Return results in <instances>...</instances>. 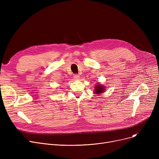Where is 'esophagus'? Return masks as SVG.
<instances>
[{"mask_svg": "<svg viewBox=\"0 0 159 159\" xmlns=\"http://www.w3.org/2000/svg\"><path fill=\"white\" fill-rule=\"evenodd\" d=\"M73 77H74V79H75V80H79L80 78V76L78 74H75Z\"/></svg>", "mask_w": 159, "mask_h": 159, "instance_id": "34e87169", "label": "esophagus"}]
</instances>
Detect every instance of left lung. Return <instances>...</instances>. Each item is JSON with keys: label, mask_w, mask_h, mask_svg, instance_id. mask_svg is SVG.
<instances>
[{"label": "left lung", "mask_w": 159, "mask_h": 159, "mask_svg": "<svg viewBox=\"0 0 159 159\" xmlns=\"http://www.w3.org/2000/svg\"><path fill=\"white\" fill-rule=\"evenodd\" d=\"M97 86H95V94H99V93H102V92H104V86H101V84H97Z\"/></svg>", "instance_id": "obj_1"}]
</instances>
